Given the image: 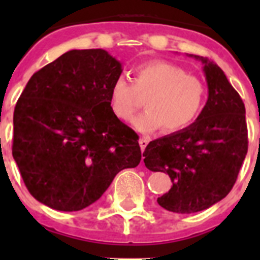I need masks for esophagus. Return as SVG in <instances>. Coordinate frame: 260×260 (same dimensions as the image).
Listing matches in <instances>:
<instances>
[{"label":"esophagus","instance_id":"1","mask_svg":"<svg viewBox=\"0 0 260 260\" xmlns=\"http://www.w3.org/2000/svg\"><path fill=\"white\" fill-rule=\"evenodd\" d=\"M148 142H150V139L147 137H142L141 139H139V146H141V150L144 151L146 150L147 144H148Z\"/></svg>","mask_w":260,"mask_h":260}]
</instances>
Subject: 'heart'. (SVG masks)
<instances>
[{"label": "heart", "mask_w": 260, "mask_h": 260, "mask_svg": "<svg viewBox=\"0 0 260 260\" xmlns=\"http://www.w3.org/2000/svg\"><path fill=\"white\" fill-rule=\"evenodd\" d=\"M146 99L147 110L134 117L132 125L141 133L160 128L176 134L197 121L207 100V88L199 78L165 61H151L134 69V84L118 78L109 89L114 116L127 121Z\"/></svg>", "instance_id": "heart-1"}]
</instances>
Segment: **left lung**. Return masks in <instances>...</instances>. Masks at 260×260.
Wrapping results in <instances>:
<instances>
[{
    "mask_svg": "<svg viewBox=\"0 0 260 260\" xmlns=\"http://www.w3.org/2000/svg\"><path fill=\"white\" fill-rule=\"evenodd\" d=\"M208 86L207 103L194 123L150 142L144 164L171 177V190L157 198L165 210L194 213L229 194L247 153L245 105L219 66L201 56Z\"/></svg>",
    "mask_w": 260,
    "mask_h": 260,
    "instance_id": "8db88e82",
    "label": "left lung"
}]
</instances>
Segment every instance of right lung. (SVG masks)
Listing matches in <instances>:
<instances>
[{
	"label": "right lung",
	"instance_id": "add662e5",
	"mask_svg": "<svg viewBox=\"0 0 260 260\" xmlns=\"http://www.w3.org/2000/svg\"><path fill=\"white\" fill-rule=\"evenodd\" d=\"M122 65L104 49H73L36 71L14 109L13 157L36 201L80 211L142 158L137 133L110 109Z\"/></svg>",
	"mask_w": 260,
	"mask_h": 260
}]
</instances>
